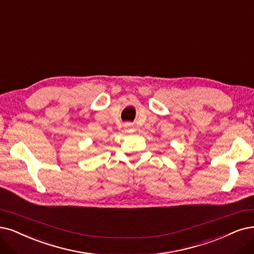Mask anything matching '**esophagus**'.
<instances>
[{
  "mask_svg": "<svg viewBox=\"0 0 254 254\" xmlns=\"http://www.w3.org/2000/svg\"><path fill=\"white\" fill-rule=\"evenodd\" d=\"M125 127L127 128V130H128V132H130V130H133V126L130 124H127L125 126Z\"/></svg>",
  "mask_w": 254,
  "mask_h": 254,
  "instance_id": "1",
  "label": "esophagus"
}]
</instances>
